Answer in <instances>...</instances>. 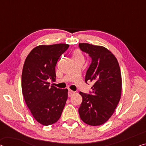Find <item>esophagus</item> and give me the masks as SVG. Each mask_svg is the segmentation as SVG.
<instances>
[{
	"mask_svg": "<svg viewBox=\"0 0 146 146\" xmlns=\"http://www.w3.org/2000/svg\"><path fill=\"white\" fill-rule=\"evenodd\" d=\"M74 93H75V92H73V91L71 90H69V91H68V96L69 97L72 96V95L74 94Z\"/></svg>",
	"mask_w": 146,
	"mask_h": 146,
	"instance_id": "obj_1",
	"label": "esophagus"
}]
</instances>
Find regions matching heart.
<instances>
[{"label": "heart", "mask_w": 146, "mask_h": 146, "mask_svg": "<svg viewBox=\"0 0 146 146\" xmlns=\"http://www.w3.org/2000/svg\"><path fill=\"white\" fill-rule=\"evenodd\" d=\"M73 59H75V58H81V59H83V56H82L81 52L79 50L75 51V52L73 53Z\"/></svg>", "instance_id": "heart-1"}]
</instances>
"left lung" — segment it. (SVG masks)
Segmentation results:
<instances>
[{"label": "left lung", "mask_w": 146, "mask_h": 146, "mask_svg": "<svg viewBox=\"0 0 146 146\" xmlns=\"http://www.w3.org/2000/svg\"><path fill=\"white\" fill-rule=\"evenodd\" d=\"M79 46L92 58L85 82L94 83L90 94L79 92L82 101L79 113L87 125L99 126L111 117L121 99L120 67L115 56L105 47L88 43H79Z\"/></svg>", "instance_id": "1"}]
</instances>
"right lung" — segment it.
Instances as JSON below:
<instances>
[{
    "mask_svg": "<svg viewBox=\"0 0 146 146\" xmlns=\"http://www.w3.org/2000/svg\"><path fill=\"white\" fill-rule=\"evenodd\" d=\"M67 44L40 45L27 56L21 75L25 102L35 120L48 126L57 122L67 99L68 90L50 85L56 80V66L69 48Z\"/></svg>",
    "mask_w": 146,
    "mask_h": 146,
    "instance_id": "1",
    "label": "right lung"
}]
</instances>
